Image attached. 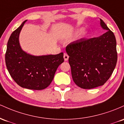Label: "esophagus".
<instances>
[{"instance_id": "1", "label": "esophagus", "mask_w": 124, "mask_h": 124, "mask_svg": "<svg viewBox=\"0 0 124 124\" xmlns=\"http://www.w3.org/2000/svg\"><path fill=\"white\" fill-rule=\"evenodd\" d=\"M69 56L66 53L64 54V61H66H66H67L68 59H69Z\"/></svg>"}]
</instances>
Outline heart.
Segmentation results:
<instances>
[{
	"label": "heart",
	"mask_w": 124,
	"mask_h": 124,
	"mask_svg": "<svg viewBox=\"0 0 124 124\" xmlns=\"http://www.w3.org/2000/svg\"><path fill=\"white\" fill-rule=\"evenodd\" d=\"M81 30H82L81 28H78L76 29V30H75L74 33L75 34H78L79 32L81 31ZM87 35H88V32H87V31H86V30H83V31L81 33L80 35V38H84V37H86Z\"/></svg>",
	"instance_id": "obj_1"
}]
</instances>
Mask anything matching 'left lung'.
I'll return each mask as SVG.
<instances>
[{
  "instance_id": "8db88e82",
  "label": "left lung",
  "mask_w": 124,
  "mask_h": 124,
  "mask_svg": "<svg viewBox=\"0 0 124 124\" xmlns=\"http://www.w3.org/2000/svg\"><path fill=\"white\" fill-rule=\"evenodd\" d=\"M100 25L107 30L102 35L81 39L66 47L73 80L81 88L91 89L104 85L117 62L114 34L101 19Z\"/></svg>"
}]
</instances>
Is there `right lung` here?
Masks as SVG:
<instances>
[{
  "label": "right lung",
  "instance_id": "1",
  "mask_svg": "<svg viewBox=\"0 0 124 124\" xmlns=\"http://www.w3.org/2000/svg\"><path fill=\"white\" fill-rule=\"evenodd\" d=\"M26 21L11 34L5 62L10 75L19 85L30 90H43L51 84L58 67L64 62L63 53L36 56L23 51L19 34Z\"/></svg>",
  "mask_w": 124,
  "mask_h": 124
}]
</instances>
